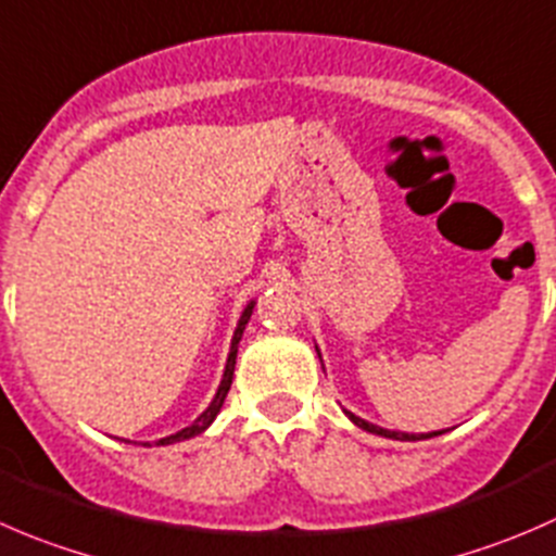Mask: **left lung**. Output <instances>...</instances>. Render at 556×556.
<instances>
[{"mask_svg": "<svg viewBox=\"0 0 556 556\" xmlns=\"http://www.w3.org/2000/svg\"><path fill=\"white\" fill-rule=\"evenodd\" d=\"M316 351H318V345H316ZM318 359H321V354H318ZM345 416H349V419L354 421V425L359 427V430L372 432V435H381V438H392V441H427V438H438V435H443V432H446V430H435V432H397V430H383V427L370 425V421L359 419V416L351 414V410H345Z\"/></svg>", "mask_w": 556, "mask_h": 556, "instance_id": "left-lung-1", "label": "left lung"}]
</instances>
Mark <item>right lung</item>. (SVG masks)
Returning <instances> with one entry per match:
<instances>
[{"instance_id":"right-lung-1","label":"right lung","mask_w":556,"mask_h":556,"mask_svg":"<svg viewBox=\"0 0 556 556\" xmlns=\"http://www.w3.org/2000/svg\"><path fill=\"white\" fill-rule=\"evenodd\" d=\"M254 305H256V300H251L249 305L243 307V313H240L238 327H235V334H232V343H229V356H227V365H224L222 383H218L216 394H213V400H211V405H207V408L202 410V414L197 416V419L191 421L189 427L178 430V432H175V435H167V438H162V441H156V446H169V443H178V441H186V438H194V435H200V432H205L207 427L213 425V419H216L218 410H222L224 400H227L229 387H232L235 359H238V345H240V338H243V332H245V324L251 321V313H254ZM142 446H151V443H142Z\"/></svg>"}]
</instances>
